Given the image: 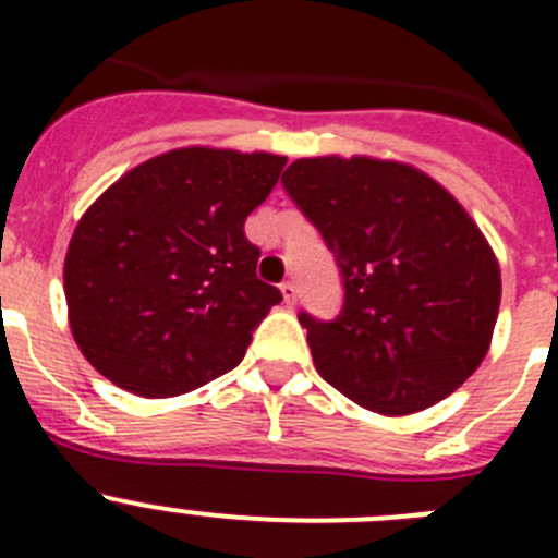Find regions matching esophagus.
Masks as SVG:
<instances>
[{"label":"esophagus","instance_id":"esophagus-1","mask_svg":"<svg viewBox=\"0 0 558 558\" xmlns=\"http://www.w3.org/2000/svg\"><path fill=\"white\" fill-rule=\"evenodd\" d=\"M279 290H282L284 304H288V307H293V304H295V284L293 282H282V284H279Z\"/></svg>","mask_w":558,"mask_h":558}]
</instances>
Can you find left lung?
Instances as JSON below:
<instances>
[{
    "label": "left lung",
    "instance_id": "obj_1",
    "mask_svg": "<svg viewBox=\"0 0 558 558\" xmlns=\"http://www.w3.org/2000/svg\"><path fill=\"white\" fill-rule=\"evenodd\" d=\"M282 184L343 279L335 322L299 315L329 386L386 416L450 397L489 352L500 268L445 186L402 161L299 159Z\"/></svg>",
    "mask_w": 558,
    "mask_h": 558
}]
</instances>
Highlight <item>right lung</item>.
<instances>
[{"mask_svg":"<svg viewBox=\"0 0 558 558\" xmlns=\"http://www.w3.org/2000/svg\"><path fill=\"white\" fill-rule=\"evenodd\" d=\"M274 153L179 147L133 167L77 223L63 263L83 357L140 397H179L245 357L282 302L256 279L245 218L284 167Z\"/></svg>","mask_w":558,"mask_h":558,"instance_id":"obj_1","label":"right lung"}]
</instances>
